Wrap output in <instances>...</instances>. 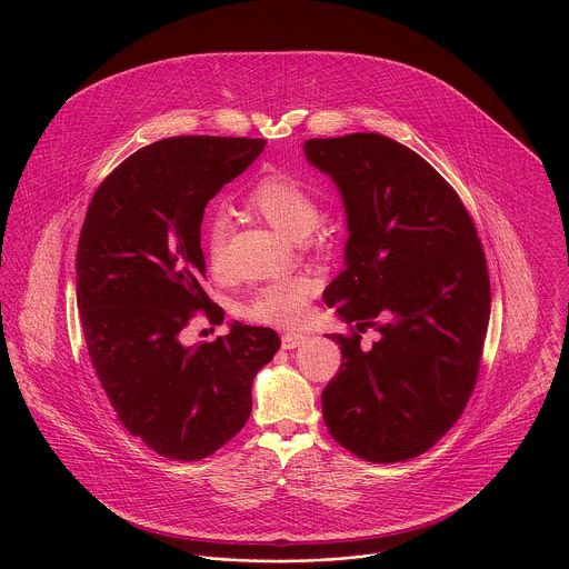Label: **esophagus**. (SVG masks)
<instances>
[{"mask_svg": "<svg viewBox=\"0 0 569 569\" xmlns=\"http://www.w3.org/2000/svg\"><path fill=\"white\" fill-rule=\"evenodd\" d=\"M306 341H308V337H306V335H299V332H286V335L281 337V348H283V350H295V348L303 346Z\"/></svg>", "mask_w": 569, "mask_h": 569, "instance_id": "34e87169", "label": "esophagus"}]
</instances>
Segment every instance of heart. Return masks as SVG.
Here are the masks:
<instances>
[{
	"instance_id": "heart-1",
	"label": "heart",
	"mask_w": 569,
	"mask_h": 569,
	"mask_svg": "<svg viewBox=\"0 0 569 569\" xmlns=\"http://www.w3.org/2000/svg\"><path fill=\"white\" fill-rule=\"evenodd\" d=\"M248 203L281 234L290 239L308 237L319 223V203L310 190L286 172L266 174L250 192ZM206 261L219 274L226 266V228L221 221L210 223L206 232ZM317 283L310 277H288L261 286L246 303V315L270 326H297L306 317L308 299Z\"/></svg>"
}]
</instances>
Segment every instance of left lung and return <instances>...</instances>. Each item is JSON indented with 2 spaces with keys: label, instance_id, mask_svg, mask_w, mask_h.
Wrapping results in <instances>:
<instances>
[{
  "label": "left lung",
  "instance_id": "1",
  "mask_svg": "<svg viewBox=\"0 0 569 569\" xmlns=\"http://www.w3.org/2000/svg\"><path fill=\"white\" fill-rule=\"evenodd\" d=\"M310 166L343 201V270L323 290L352 337L321 395L330 435L375 463L423 455L461 417L490 321V279L475 223L415 150L377 134L308 139ZM380 339L360 346L359 331Z\"/></svg>",
  "mask_w": 569,
  "mask_h": 569
}]
</instances>
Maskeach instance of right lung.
<instances>
[{
    "label": "right lung",
    "instance_id": "add662e5",
    "mask_svg": "<svg viewBox=\"0 0 569 569\" xmlns=\"http://www.w3.org/2000/svg\"><path fill=\"white\" fill-rule=\"evenodd\" d=\"M266 148L263 139L170 137L119 163L97 188L77 246V308L88 355L121 426L154 452L199 461L248 421L252 381L281 341L232 321L226 337L186 346L203 292L208 201Z\"/></svg>",
    "mask_w": 569,
    "mask_h": 569
}]
</instances>
